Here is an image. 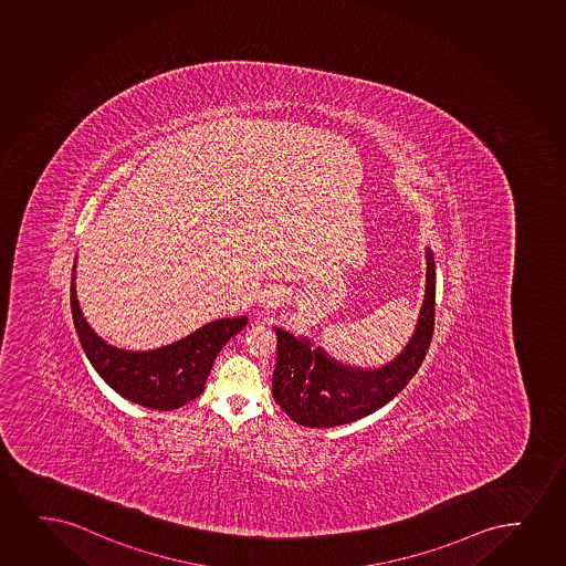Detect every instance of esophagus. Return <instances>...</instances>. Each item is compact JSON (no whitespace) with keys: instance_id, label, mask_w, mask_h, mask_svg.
<instances>
[{"instance_id":"1","label":"esophagus","mask_w":566,"mask_h":566,"mask_svg":"<svg viewBox=\"0 0 566 566\" xmlns=\"http://www.w3.org/2000/svg\"><path fill=\"white\" fill-rule=\"evenodd\" d=\"M272 298H277V293H273Z\"/></svg>"}]
</instances>
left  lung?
Returning <instances> with one entry per match:
<instances>
[{
	"label": "left lung",
	"mask_w": 566,
	"mask_h": 566,
	"mask_svg": "<svg viewBox=\"0 0 566 566\" xmlns=\"http://www.w3.org/2000/svg\"><path fill=\"white\" fill-rule=\"evenodd\" d=\"M437 265L427 249L424 298L413 337L392 361L377 369L344 365L312 340L273 327L277 333V364L273 371V400L294 422L327 429L358 421L382 408L419 371L434 331Z\"/></svg>",
	"instance_id": "obj_1"
}]
</instances>
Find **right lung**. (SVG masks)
<instances>
[{
	"mask_svg": "<svg viewBox=\"0 0 566 566\" xmlns=\"http://www.w3.org/2000/svg\"><path fill=\"white\" fill-rule=\"evenodd\" d=\"M76 268V262H74ZM72 268L71 308L80 344L90 364L122 398L144 408L172 411L201 396L208 373L229 338L247 325V317H223L157 350H120L105 343L87 325L76 298Z\"/></svg>",
	"mask_w": 566,
	"mask_h": 566,
	"instance_id": "1",
	"label": "right lung"
}]
</instances>
